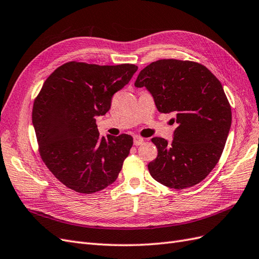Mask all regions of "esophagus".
I'll return each mask as SVG.
<instances>
[{"label": "esophagus", "instance_id": "1", "mask_svg": "<svg viewBox=\"0 0 259 259\" xmlns=\"http://www.w3.org/2000/svg\"><path fill=\"white\" fill-rule=\"evenodd\" d=\"M144 144V138H142L140 136H134V145L135 146H140Z\"/></svg>", "mask_w": 259, "mask_h": 259}]
</instances>
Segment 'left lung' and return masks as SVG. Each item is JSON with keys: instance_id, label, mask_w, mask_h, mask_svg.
<instances>
[{"instance_id": "8db88e82", "label": "left lung", "mask_w": 259, "mask_h": 259, "mask_svg": "<svg viewBox=\"0 0 259 259\" xmlns=\"http://www.w3.org/2000/svg\"><path fill=\"white\" fill-rule=\"evenodd\" d=\"M161 113L175 112L173 142L153 137L158 156L148 164L160 184L185 189L202 182L218 163L231 126V107L217 77L201 64L161 59L139 72Z\"/></svg>"}]
</instances>
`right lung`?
Instances as JSON below:
<instances>
[{"label": "right lung", "mask_w": 259, "mask_h": 259, "mask_svg": "<svg viewBox=\"0 0 259 259\" xmlns=\"http://www.w3.org/2000/svg\"><path fill=\"white\" fill-rule=\"evenodd\" d=\"M135 65L98 66L70 61L46 79L34 100L32 123L38 151L53 175L80 193L115 182L133 137L99 135L96 116L137 71Z\"/></svg>", "instance_id": "1"}]
</instances>
